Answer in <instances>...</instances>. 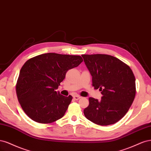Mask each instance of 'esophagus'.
Instances as JSON below:
<instances>
[{"label": "esophagus", "instance_id": "esophagus-1", "mask_svg": "<svg viewBox=\"0 0 151 151\" xmlns=\"http://www.w3.org/2000/svg\"><path fill=\"white\" fill-rule=\"evenodd\" d=\"M73 98H74V99H75V100H79L80 99H81V96H78V95H75V96H73Z\"/></svg>", "mask_w": 151, "mask_h": 151}]
</instances>
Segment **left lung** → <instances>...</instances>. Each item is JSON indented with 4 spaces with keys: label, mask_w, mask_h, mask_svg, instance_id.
<instances>
[{
    "label": "left lung",
    "mask_w": 151,
    "mask_h": 151,
    "mask_svg": "<svg viewBox=\"0 0 151 151\" xmlns=\"http://www.w3.org/2000/svg\"><path fill=\"white\" fill-rule=\"evenodd\" d=\"M92 76V86L102 95L99 101L89 98L85 117L97 125L117 122L127 112L135 96V78L130 68L118 58L107 55H83Z\"/></svg>",
    "instance_id": "8db88e82"
}]
</instances>
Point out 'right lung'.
Masks as SVG:
<instances>
[{
  "instance_id": "right-lung-1",
  "label": "right lung",
  "mask_w": 151,
  "mask_h": 151,
  "mask_svg": "<svg viewBox=\"0 0 151 151\" xmlns=\"http://www.w3.org/2000/svg\"><path fill=\"white\" fill-rule=\"evenodd\" d=\"M83 61L80 56L49 52L31 58L21 69L16 85L19 104L26 114L38 123L62 118L73 99L56 91L66 72Z\"/></svg>"
}]
</instances>
